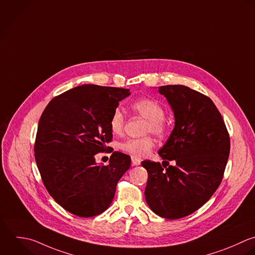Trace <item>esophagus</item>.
<instances>
[{"instance_id":"34e87169","label":"esophagus","mask_w":255,"mask_h":255,"mask_svg":"<svg viewBox=\"0 0 255 255\" xmlns=\"http://www.w3.org/2000/svg\"><path fill=\"white\" fill-rule=\"evenodd\" d=\"M131 160H132V166H139L141 164V161L140 159L136 158V157H131Z\"/></svg>"}]
</instances>
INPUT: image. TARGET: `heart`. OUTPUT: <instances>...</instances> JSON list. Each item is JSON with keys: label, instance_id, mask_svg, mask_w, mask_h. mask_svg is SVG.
I'll use <instances>...</instances> for the list:
<instances>
[{"label": "heart", "instance_id": "obj_1", "mask_svg": "<svg viewBox=\"0 0 255 255\" xmlns=\"http://www.w3.org/2000/svg\"><path fill=\"white\" fill-rule=\"evenodd\" d=\"M132 110L147 119L145 131L146 133L152 132L158 136L165 134L167 130V124L165 122V109L161 103L149 98H142L134 101L131 105ZM125 123V116L123 112L117 108L113 111L109 126L113 134H120L123 130ZM155 141L152 137L147 136L139 139H126L118 144V148L133 157L142 158L147 156L154 148Z\"/></svg>", "mask_w": 255, "mask_h": 255}]
</instances>
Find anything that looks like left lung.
<instances>
[{
  "mask_svg": "<svg viewBox=\"0 0 255 255\" xmlns=\"http://www.w3.org/2000/svg\"><path fill=\"white\" fill-rule=\"evenodd\" d=\"M170 104L175 127L158 154L162 165L142 162L148 172L145 199L158 216L187 217L215 194L222 183L231 141L223 117L208 96L184 85L158 88ZM173 160L174 165H169Z\"/></svg>",
  "mask_w": 255,
  "mask_h": 255,
  "instance_id": "left-lung-1",
  "label": "left lung"
}]
</instances>
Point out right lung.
<instances>
[{"label":"right lung","mask_w":255,"mask_h":255,"mask_svg":"<svg viewBox=\"0 0 255 255\" xmlns=\"http://www.w3.org/2000/svg\"><path fill=\"white\" fill-rule=\"evenodd\" d=\"M129 95L125 88L83 84L54 97L40 116L34 157L41 180L53 200L77 217L106 211L130 168L123 153L114 152L107 166L94 158L111 142L110 117Z\"/></svg>","instance_id":"1"}]
</instances>
